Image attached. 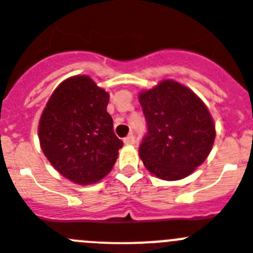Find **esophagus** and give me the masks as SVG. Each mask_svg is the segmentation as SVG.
<instances>
[{"mask_svg":"<svg viewBox=\"0 0 253 253\" xmlns=\"http://www.w3.org/2000/svg\"><path fill=\"white\" fill-rule=\"evenodd\" d=\"M124 142L126 143V145H133V143H135V136L128 135L127 137L124 138Z\"/></svg>","mask_w":253,"mask_h":253,"instance_id":"esophagus-1","label":"esophagus"}]
</instances>
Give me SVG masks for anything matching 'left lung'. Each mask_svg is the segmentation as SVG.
Masks as SVG:
<instances>
[{"label":"left lung","instance_id":"obj_1","mask_svg":"<svg viewBox=\"0 0 253 253\" xmlns=\"http://www.w3.org/2000/svg\"><path fill=\"white\" fill-rule=\"evenodd\" d=\"M147 122L140 158L163 180H180L204 163L215 138V126L203 101L175 81H163L138 95Z\"/></svg>","mask_w":253,"mask_h":253}]
</instances>
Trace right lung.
<instances>
[{"mask_svg":"<svg viewBox=\"0 0 253 253\" xmlns=\"http://www.w3.org/2000/svg\"><path fill=\"white\" fill-rule=\"evenodd\" d=\"M110 94L88 76L65 79L47 101L39 140L50 164L70 181L97 183L112 170L124 146L107 112Z\"/></svg>","mask_w":253,"mask_h":253,"instance_id":"add662e5","label":"right lung"}]
</instances>
